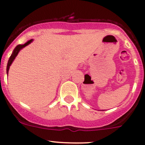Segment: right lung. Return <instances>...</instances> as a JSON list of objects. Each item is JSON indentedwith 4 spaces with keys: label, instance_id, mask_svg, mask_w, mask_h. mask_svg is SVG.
<instances>
[{
    "label": "right lung",
    "instance_id": "obj_1",
    "mask_svg": "<svg viewBox=\"0 0 145 145\" xmlns=\"http://www.w3.org/2000/svg\"><path fill=\"white\" fill-rule=\"evenodd\" d=\"M33 39L28 40V41L26 42L25 44H18L17 47L14 48V50H13L11 56H10V59H9L8 60V62H7V69H6V71H7V74H8V71H9V69H10V65H12V62L14 61V60L15 59L16 56H17V54H19V52H20L21 50H22V49L24 48V47H26V46L28 45L29 44H31V42H33Z\"/></svg>",
    "mask_w": 145,
    "mask_h": 145
}]
</instances>
